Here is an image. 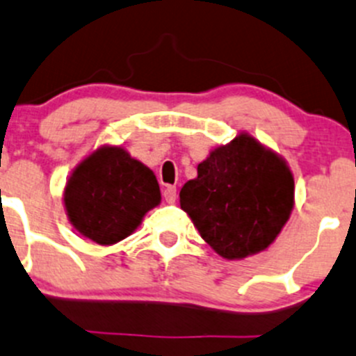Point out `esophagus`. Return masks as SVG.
Instances as JSON below:
<instances>
[{
	"instance_id": "obj_1",
	"label": "esophagus",
	"mask_w": 356,
	"mask_h": 356,
	"mask_svg": "<svg viewBox=\"0 0 356 356\" xmlns=\"http://www.w3.org/2000/svg\"><path fill=\"white\" fill-rule=\"evenodd\" d=\"M163 196L167 200V203H175V200H177V188L175 186H167L163 191Z\"/></svg>"
}]
</instances>
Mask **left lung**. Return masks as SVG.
<instances>
[{
	"mask_svg": "<svg viewBox=\"0 0 356 356\" xmlns=\"http://www.w3.org/2000/svg\"><path fill=\"white\" fill-rule=\"evenodd\" d=\"M179 196L200 236L236 261L277 240L294 209V175L280 154L241 132L210 151Z\"/></svg>",
	"mask_w": 356,
	"mask_h": 356,
	"instance_id": "8db88e82",
	"label": "left lung"
}]
</instances>
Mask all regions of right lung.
I'll return each instance as SVG.
<instances>
[{
    "mask_svg": "<svg viewBox=\"0 0 356 356\" xmlns=\"http://www.w3.org/2000/svg\"><path fill=\"white\" fill-rule=\"evenodd\" d=\"M160 202L153 170L122 146L109 144L83 158L64 188L69 222L81 236L99 245L125 240Z\"/></svg>",
    "mask_w": 356,
    "mask_h": 356,
    "instance_id": "right-lung-1",
    "label": "right lung"
}]
</instances>
